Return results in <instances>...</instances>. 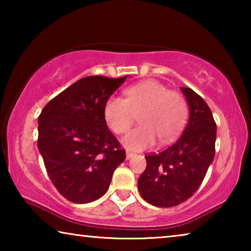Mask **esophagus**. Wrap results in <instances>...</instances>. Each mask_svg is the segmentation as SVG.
Returning <instances> with one entry per match:
<instances>
[{
  "label": "esophagus",
  "mask_w": 251,
  "mask_h": 251,
  "mask_svg": "<svg viewBox=\"0 0 251 251\" xmlns=\"http://www.w3.org/2000/svg\"><path fill=\"white\" fill-rule=\"evenodd\" d=\"M133 156H134L133 152H130V151H126V158H127V159L131 158V157H133Z\"/></svg>",
  "instance_id": "1"
}]
</instances>
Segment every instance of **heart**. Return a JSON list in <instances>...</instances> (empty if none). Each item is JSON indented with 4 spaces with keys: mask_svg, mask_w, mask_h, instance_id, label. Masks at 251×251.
<instances>
[{
    "mask_svg": "<svg viewBox=\"0 0 251 251\" xmlns=\"http://www.w3.org/2000/svg\"><path fill=\"white\" fill-rule=\"evenodd\" d=\"M125 99L110 96L104 107L107 125L117 135L125 134L138 115L139 126L122 139L129 151H144L156 144L173 142L186 124L188 105L184 96L154 79L135 84L125 91Z\"/></svg>",
    "mask_w": 251,
    "mask_h": 251,
    "instance_id": "obj_1",
    "label": "heart"
}]
</instances>
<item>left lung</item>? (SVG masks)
<instances>
[{"instance_id": "left-lung-1", "label": "left lung", "mask_w": 251, "mask_h": 251, "mask_svg": "<svg viewBox=\"0 0 251 251\" xmlns=\"http://www.w3.org/2000/svg\"><path fill=\"white\" fill-rule=\"evenodd\" d=\"M180 90L189 105L188 124L171 146L145 156L146 169L138 179L141 196L157 207H174L192 197L215 157L216 122L209 106L192 88Z\"/></svg>"}]
</instances>
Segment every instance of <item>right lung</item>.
<instances>
[{
	"instance_id": "obj_1",
	"label": "right lung",
	"mask_w": 251,
	"mask_h": 251,
	"mask_svg": "<svg viewBox=\"0 0 251 251\" xmlns=\"http://www.w3.org/2000/svg\"><path fill=\"white\" fill-rule=\"evenodd\" d=\"M125 79L87 76L42 109L37 147L50 181L67 201L86 203L100 198L126 158L104 117L106 101Z\"/></svg>"
}]
</instances>
